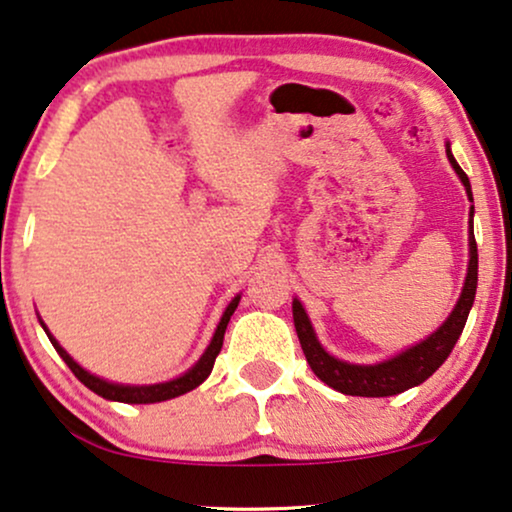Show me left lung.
Wrapping results in <instances>:
<instances>
[{"mask_svg": "<svg viewBox=\"0 0 512 512\" xmlns=\"http://www.w3.org/2000/svg\"><path fill=\"white\" fill-rule=\"evenodd\" d=\"M446 156H449L453 170H456L465 192H468V199L472 201L470 180L468 175L463 173V168L458 166V161L453 159L449 142H446ZM472 216H475V211L470 208L468 275H465L463 292H460V299L456 301V306H453L451 315L444 320V325H441L437 332H432L430 337L422 339V342L415 346H410V349L387 358V361L372 365H356L334 358L332 353H327L323 349L318 337H315V330L311 320H308L306 308L301 306V301H292L294 327L296 334H299L301 349L306 353V361L311 365V370L327 384V387L349 396H394L410 387H418V384H422L427 377L439 370V365L449 358V353L458 342L460 332H463L465 323H468L472 301H475L477 294V242L475 232H472Z\"/></svg>", "mask_w": 512, "mask_h": 512, "instance_id": "8db88e82", "label": "left lung"}]
</instances>
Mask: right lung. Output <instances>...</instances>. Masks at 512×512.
Wrapping results in <instances>:
<instances>
[{
    "instance_id": "obj_1",
    "label": "right lung",
    "mask_w": 512,
    "mask_h": 512,
    "mask_svg": "<svg viewBox=\"0 0 512 512\" xmlns=\"http://www.w3.org/2000/svg\"><path fill=\"white\" fill-rule=\"evenodd\" d=\"M239 299H242V296L237 294L235 299H232L230 304H227L223 318H220L216 332H213L211 344L206 346L204 356H201L199 361L194 363L192 368L185 372V375L175 377V380H170V382H159V384H116V382H106V380H102V377L92 375V372H87L85 368H80V365L75 363L71 356H68V351L63 349L59 342H56L52 334H49L47 325H44L42 320H40V325L44 327V332H47L49 342L54 344L56 353H59V356L63 358V363H66L68 368L73 370V375L78 377V380L85 384L87 389H92L94 394H99V396H102V399L121 401V403H159V401L175 399V396H182V394H187V391L197 389L199 384L204 382L208 375H211L213 363H216V356L220 353V349H223V337H225L227 323H230V315L235 313Z\"/></svg>"
}]
</instances>
